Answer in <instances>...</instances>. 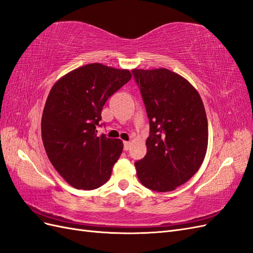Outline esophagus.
<instances>
[{
  "mask_svg": "<svg viewBox=\"0 0 253 253\" xmlns=\"http://www.w3.org/2000/svg\"><path fill=\"white\" fill-rule=\"evenodd\" d=\"M131 146V142L129 141H124V150H128Z\"/></svg>",
  "mask_w": 253,
  "mask_h": 253,
  "instance_id": "34e87169",
  "label": "esophagus"
}]
</instances>
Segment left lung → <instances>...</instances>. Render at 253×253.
Wrapping results in <instances>:
<instances>
[{"mask_svg": "<svg viewBox=\"0 0 253 253\" xmlns=\"http://www.w3.org/2000/svg\"><path fill=\"white\" fill-rule=\"evenodd\" d=\"M149 119L147 154L134 163L141 183L169 192L185 183L203 164L208 120L198 91L170 70L133 69Z\"/></svg>", "mask_w": 253, "mask_h": 253, "instance_id": "obj_1", "label": "left lung"}]
</instances>
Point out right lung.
Masks as SVG:
<instances>
[{
    "instance_id": "add662e5",
    "label": "right lung",
    "mask_w": 253,
    "mask_h": 253,
    "mask_svg": "<svg viewBox=\"0 0 253 253\" xmlns=\"http://www.w3.org/2000/svg\"><path fill=\"white\" fill-rule=\"evenodd\" d=\"M130 79L129 70L89 63L50 89L41 119L43 146L55 169L75 189L94 190L110 178L124 145L97 134L96 126L107 99Z\"/></svg>"
}]
</instances>
